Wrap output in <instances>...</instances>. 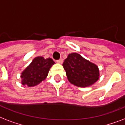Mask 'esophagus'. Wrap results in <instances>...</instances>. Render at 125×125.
I'll use <instances>...</instances> for the list:
<instances>
[{"label": "esophagus", "instance_id": "esophagus-1", "mask_svg": "<svg viewBox=\"0 0 125 125\" xmlns=\"http://www.w3.org/2000/svg\"><path fill=\"white\" fill-rule=\"evenodd\" d=\"M57 63H59V64H62V62H63V60L62 59H61L57 61Z\"/></svg>", "mask_w": 125, "mask_h": 125}]
</instances>
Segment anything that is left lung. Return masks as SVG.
<instances>
[{"mask_svg":"<svg viewBox=\"0 0 125 125\" xmlns=\"http://www.w3.org/2000/svg\"><path fill=\"white\" fill-rule=\"evenodd\" d=\"M62 66L68 80L73 85L87 87L93 85L99 79L98 66L85 59L80 54H69Z\"/></svg>","mask_w":125,"mask_h":125,"instance_id":"obj_1","label":"left lung"}]
</instances>
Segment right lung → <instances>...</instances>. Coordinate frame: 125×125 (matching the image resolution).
<instances>
[{
  "mask_svg": "<svg viewBox=\"0 0 125 125\" xmlns=\"http://www.w3.org/2000/svg\"><path fill=\"white\" fill-rule=\"evenodd\" d=\"M55 63L51 58L35 57L21 73L22 85L31 87L40 83L47 78L49 70Z\"/></svg>",
  "mask_w": 125,
  "mask_h": 125,
  "instance_id": "1",
  "label": "right lung"
}]
</instances>
